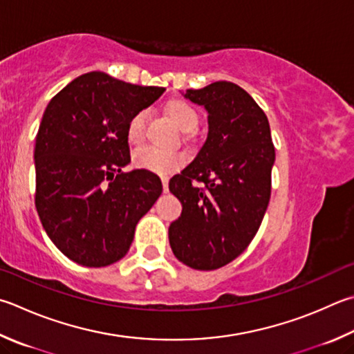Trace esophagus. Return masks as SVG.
Listing matches in <instances>:
<instances>
[{
    "mask_svg": "<svg viewBox=\"0 0 354 354\" xmlns=\"http://www.w3.org/2000/svg\"><path fill=\"white\" fill-rule=\"evenodd\" d=\"M162 189L164 192H169V179L167 178H162Z\"/></svg>",
    "mask_w": 354,
    "mask_h": 354,
    "instance_id": "34e87169",
    "label": "esophagus"
}]
</instances>
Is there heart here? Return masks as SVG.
<instances>
[{
	"label": "heart",
	"mask_w": 354,
	"mask_h": 354,
	"mask_svg": "<svg viewBox=\"0 0 354 354\" xmlns=\"http://www.w3.org/2000/svg\"><path fill=\"white\" fill-rule=\"evenodd\" d=\"M164 111L171 119L173 124L184 133L194 131L198 127L199 115L189 102L183 99H173L165 105ZM145 120L147 114L144 111L131 115L127 124L128 142L134 145L142 142L145 136ZM133 160L138 169L159 173V175H169V173H173L183 165L184 156L181 153L164 151L153 149V147H142V149L134 151Z\"/></svg>",
	"instance_id": "b5f03b06"
}]
</instances>
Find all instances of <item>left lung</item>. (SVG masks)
<instances>
[{
    "instance_id": "obj_1",
    "label": "left lung",
    "mask_w": 354,
    "mask_h": 354,
    "mask_svg": "<svg viewBox=\"0 0 354 354\" xmlns=\"http://www.w3.org/2000/svg\"><path fill=\"white\" fill-rule=\"evenodd\" d=\"M184 97L209 113V133L196 158L169 183L183 204L169 240L179 261L212 271L235 260L259 230L271 198L275 150L266 114L235 83L187 89Z\"/></svg>"
}]
</instances>
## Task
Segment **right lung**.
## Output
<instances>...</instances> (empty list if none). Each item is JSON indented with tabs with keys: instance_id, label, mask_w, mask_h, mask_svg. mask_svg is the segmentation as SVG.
Returning a JSON list of instances; mask_svg holds the SVG:
<instances>
[{
	"instance_id": "right-lung-1",
	"label": "right lung",
	"mask_w": 354,
	"mask_h": 354,
	"mask_svg": "<svg viewBox=\"0 0 354 354\" xmlns=\"http://www.w3.org/2000/svg\"><path fill=\"white\" fill-rule=\"evenodd\" d=\"M164 91L94 71L48 104L35 138V207L69 260L88 268L120 260L138 221L162 194L153 171L122 169L131 160L128 120Z\"/></svg>"
}]
</instances>
